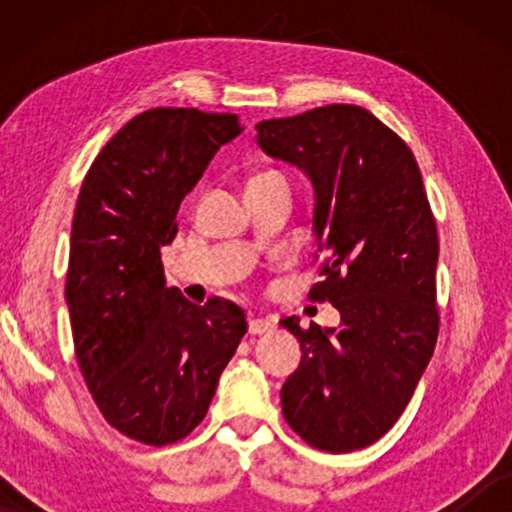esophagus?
<instances>
[{"mask_svg": "<svg viewBox=\"0 0 512 512\" xmlns=\"http://www.w3.org/2000/svg\"><path fill=\"white\" fill-rule=\"evenodd\" d=\"M275 324H272L270 319H251L249 321V333L251 335H263V333H270Z\"/></svg>", "mask_w": 512, "mask_h": 512, "instance_id": "esophagus-1", "label": "esophagus"}]
</instances>
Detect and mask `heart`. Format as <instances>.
Masks as SVG:
<instances>
[{
    "instance_id": "heart-1",
    "label": "heart",
    "mask_w": 512,
    "mask_h": 512,
    "mask_svg": "<svg viewBox=\"0 0 512 512\" xmlns=\"http://www.w3.org/2000/svg\"><path fill=\"white\" fill-rule=\"evenodd\" d=\"M272 179H284V177L279 172H275V170H263V172H256L254 177L249 179V184H263V181H272Z\"/></svg>"
}]
</instances>
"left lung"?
Returning a JSON list of instances; mask_svg holds the SVG:
<instances>
[{"label":"left lung","instance_id":"8db88e82","mask_svg":"<svg viewBox=\"0 0 512 512\" xmlns=\"http://www.w3.org/2000/svg\"><path fill=\"white\" fill-rule=\"evenodd\" d=\"M256 130L268 156L312 179L324 263L310 300L340 310L338 328L282 319L303 349L282 387L284 419L317 450H361L403 415L438 340V230L422 174L410 146L356 104Z\"/></svg>","mask_w":512,"mask_h":512}]
</instances>
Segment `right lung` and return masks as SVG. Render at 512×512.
Returning a JSON list of instances; mask_svg holds the SVG:
<instances>
[{
  "label": "right lung",
  "instance_id": "1",
  "mask_svg": "<svg viewBox=\"0 0 512 512\" xmlns=\"http://www.w3.org/2000/svg\"><path fill=\"white\" fill-rule=\"evenodd\" d=\"M235 114L158 107L104 144L74 209L65 298L79 368L104 419L144 445L186 438L212 403L247 317L235 303L195 305L165 286L160 247Z\"/></svg>",
  "mask_w": 512,
  "mask_h": 512
}]
</instances>
